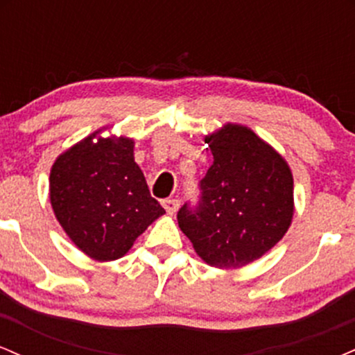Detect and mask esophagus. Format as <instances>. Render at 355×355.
<instances>
[{"instance_id":"1","label":"esophagus","mask_w":355,"mask_h":355,"mask_svg":"<svg viewBox=\"0 0 355 355\" xmlns=\"http://www.w3.org/2000/svg\"><path fill=\"white\" fill-rule=\"evenodd\" d=\"M162 205L168 214H175L178 209V200L177 198H165V200H162Z\"/></svg>"}]
</instances>
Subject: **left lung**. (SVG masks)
Returning <instances> with one entry per match:
<instances>
[{
  "mask_svg": "<svg viewBox=\"0 0 355 355\" xmlns=\"http://www.w3.org/2000/svg\"><path fill=\"white\" fill-rule=\"evenodd\" d=\"M205 141L214 164L198 183V200L178 210V225L209 266L243 267L287 232L294 178L284 158L245 126L227 125Z\"/></svg>",
  "mask_w": 355,
  "mask_h": 355,
  "instance_id": "left-lung-1",
  "label": "left lung"
}]
</instances>
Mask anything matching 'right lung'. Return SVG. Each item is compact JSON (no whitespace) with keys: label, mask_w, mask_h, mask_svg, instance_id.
Wrapping results in <instances>:
<instances>
[{"label":"right lung","mask_w":355,"mask_h":355,"mask_svg":"<svg viewBox=\"0 0 355 355\" xmlns=\"http://www.w3.org/2000/svg\"><path fill=\"white\" fill-rule=\"evenodd\" d=\"M95 135L55 162L50 198L56 218L80 250L95 260H115L165 210L150 195L133 160V141H93Z\"/></svg>","instance_id":"add662e5"}]
</instances>
